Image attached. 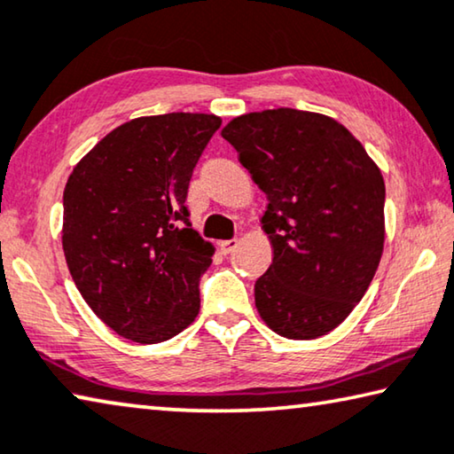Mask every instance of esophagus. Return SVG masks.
Instances as JSON below:
<instances>
[{
	"label": "esophagus",
	"instance_id": "34e87169",
	"mask_svg": "<svg viewBox=\"0 0 454 454\" xmlns=\"http://www.w3.org/2000/svg\"><path fill=\"white\" fill-rule=\"evenodd\" d=\"M237 243H239V241H237V239H225V241H221L219 243V246H221V251H223V254H231V251L237 247Z\"/></svg>",
	"mask_w": 454,
	"mask_h": 454
}]
</instances>
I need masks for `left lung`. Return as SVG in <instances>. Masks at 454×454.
I'll return each mask as SVG.
<instances>
[{
  "label": "left lung",
  "instance_id": "obj_1",
  "mask_svg": "<svg viewBox=\"0 0 454 454\" xmlns=\"http://www.w3.org/2000/svg\"><path fill=\"white\" fill-rule=\"evenodd\" d=\"M221 136L266 192L274 260L255 306L286 339L323 337L351 315L380 266L386 184L351 131L290 107L235 117Z\"/></svg>",
  "mask_w": 454,
  "mask_h": 454
}]
</instances>
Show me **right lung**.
<instances>
[{
  "label": "right lung",
  "mask_w": 454,
  "mask_h": 454,
  "mask_svg": "<svg viewBox=\"0 0 454 454\" xmlns=\"http://www.w3.org/2000/svg\"><path fill=\"white\" fill-rule=\"evenodd\" d=\"M221 117L166 114L115 128L65 186L62 249L90 310L123 339L154 345L199 315L213 246L188 221L194 166Z\"/></svg>",
  "instance_id": "right-lung-1"
}]
</instances>
